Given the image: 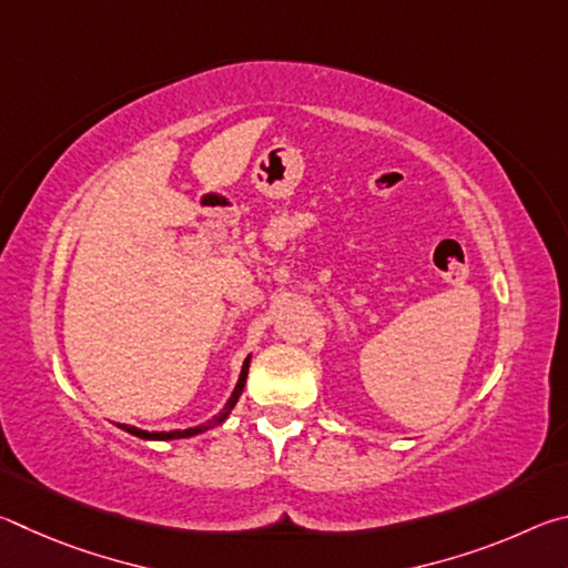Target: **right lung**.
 <instances>
[{
	"instance_id": "obj_1",
	"label": "right lung",
	"mask_w": 568,
	"mask_h": 568,
	"mask_svg": "<svg viewBox=\"0 0 568 568\" xmlns=\"http://www.w3.org/2000/svg\"><path fill=\"white\" fill-rule=\"evenodd\" d=\"M250 358H253V355H247V358H245L243 368H240V376H237L235 388H233V393H230V398L225 403V408L220 410L213 420L200 423V426H192V428H182V430L180 428L178 430H142V428L128 426V423H120V428L128 430V434H132V436H138V438H145V440H175V438H192V436H197V434H205V430L220 426V423H225L227 416H230V410L235 408V403L240 400V396H243V388H245V381H247V368H250Z\"/></svg>"
}]
</instances>
